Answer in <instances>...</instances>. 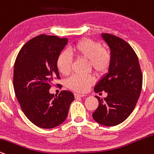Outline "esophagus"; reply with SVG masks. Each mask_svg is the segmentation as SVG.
Masks as SVG:
<instances>
[{"mask_svg":"<svg viewBox=\"0 0 154 154\" xmlns=\"http://www.w3.org/2000/svg\"><path fill=\"white\" fill-rule=\"evenodd\" d=\"M86 95L84 94H78V93H75L74 94V97H75V98H79V97H85Z\"/></svg>","mask_w":154,"mask_h":154,"instance_id":"34e87169","label":"esophagus"}]
</instances>
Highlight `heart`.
I'll return each instance as SVG.
<instances>
[{"mask_svg":"<svg viewBox=\"0 0 154 154\" xmlns=\"http://www.w3.org/2000/svg\"><path fill=\"white\" fill-rule=\"evenodd\" d=\"M76 57L88 60V70H93L98 76H102L109 71L112 64V54L107 49L103 48L102 43L91 39H83L77 42L70 48ZM73 60L66 51H62L55 61L57 69L62 75L70 73ZM95 83L93 75H73L66 81V86L74 91H87Z\"/></svg>","mask_w":154,"mask_h":154,"instance_id":"obj_1","label":"heart"}]
</instances>
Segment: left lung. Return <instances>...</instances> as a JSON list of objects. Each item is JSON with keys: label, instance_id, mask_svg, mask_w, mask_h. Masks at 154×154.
<instances>
[{"label": "left lung", "instance_id": "obj_1", "mask_svg": "<svg viewBox=\"0 0 154 154\" xmlns=\"http://www.w3.org/2000/svg\"><path fill=\"white\" fill-rule=\"evenodd\" d=\"M102 37L111 49L112 64L94 91L106 92L107 97L104 100L95 97L99 106L92 116L102 125L115 126L125 120L135 109L142 89L143 74L138 56L127 42L112 34H103Z\"/></svg>", "mask_w": 154, "mask_h": 154}]
</instances>
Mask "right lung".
Here are the masks:
<instances>
[{"mask_svg":"<svg viewBox=\"0 0 154 154\" xmlns=\"http://www.w3.org/2000/svg\"><path fill=\"white\" fill-rule=\"evenodd\" d=\"M67 42V38L40 34L27 42L16 57V97L23 112L37 127L50 129L63 123L74 100L70 91H62L58 96L49 92L54 81L60 79L55 61Z\"/></svg>","mask_w":154,"mask_h":154,"instance_id":"add662e5","label":"right lung"}]
</instances>
